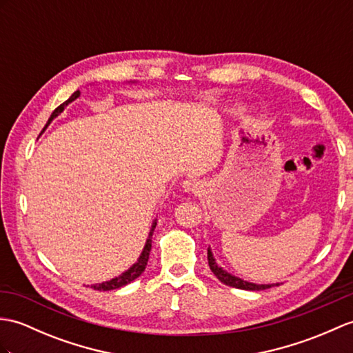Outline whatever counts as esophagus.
Returning a JSON list of instances; mask_svg holds the SVG:
<instances>
[{"label": "esophagus", "mask_w": 353, "mask_h": 353, "mask_svg": "<svg viewBox=\"0 0 353 353\" xmlns=\"http://www.w3.org/2000/svg\"><path fill=\"white\" fill-rule=\"evenodd\" d=\"M182 188H183V191L185 192H196L200 190V182L196 179H186V180H183V183H182Z\"/></svg>", "instance_id": "1"}]
</instances>
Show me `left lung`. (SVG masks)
<instances>
[{
	"instance_id": "1",
	"label": "left lung",
	"mask_w": 353,
	"mask_h": 353,
	"mask_svg": "<svg viewBox=\"0 0 353 353\" xmlns=\"http://www.w3.org/2000/svg\"><path fill=\"white\" fill-rule=\"evenodd\" d=\"M208 261H209L210 270L215 274L218 280L225 285H230V288L241 289V290H266V289L274 288V285H280L278 283L276 284H254V283H248V281L242 280V278H237L232 274L225 272L223 268H219L216 265V261L214 259V254H212L210 248H208Z\"/></svg>"
}]
</instances>
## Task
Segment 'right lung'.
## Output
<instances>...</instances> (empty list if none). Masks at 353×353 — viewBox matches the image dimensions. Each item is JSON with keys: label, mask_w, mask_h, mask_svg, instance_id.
<instances>
[{"label": "right lung", "mask_w": 353, "mask_h": 353, "mask_svg": "<svg viewBox=\"0 0 353 353\" xmlns=\"http://www.w3.org/2000/svg\"><path fill=\"white\" fill-rule=\"evenodd\" d=\"M79 94H81L79 90H77V92L73 93L68 101L63 102L60 106H57V108L54 110V112L51 114V117H49V120H48V123H46V126L43 128V130L48 128L49 123H51L57 116H59V114L63 112V110L65 108V106H68L72 101H75L77 97H79ZM43 130H42V132H43ZM154 227H157V219H154V223H153V225H152V230H150V233H149V239H147V242H145V245H144V250H143V252H141V256H139L137 263L132 265V268H129V269L126 270V272H123L121 275H119V276H116V278H112V280H110V281H105V283H101V284H93L92 289L99 290V292L120 289V288H123V285L132 283V281L135 280V278H138L139 275H141V274L144 272L145 266H147V261H149L150 250H152V236H153Z\"/></svg>", "instance_id": "1"}]
</instances>
